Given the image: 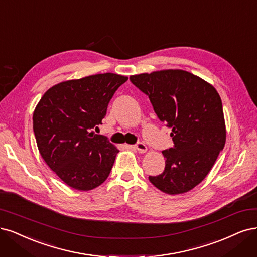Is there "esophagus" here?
I'll return each mask as SVG.
<instances>
[{"instance_id": "34e87169", "label": "esophagus", "mask_w": 257, "mask_h": 257, "mask_svg": "<svg viewBox=\"0 0 257 257\" xmlns=\"http://www.w3.org/2000/svg\"><path fill=\"white\" fill-rule=\"evenodd\" d=\"M139 153H146L147 152V146L143 143H137L134 147Z\"/></svg>"}]
</instances>
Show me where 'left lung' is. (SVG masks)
Here are the masks:
<instances>
[{
  "label": "left lung",
  "mask_w": 257,
  "mask_h": 257,
  "mask_svg": "<svg viewBox=\"0 0 257 257\" xmlns=\"http://www.w3.org/2000/svg\"><path fill=\"white\" fill-rule=\"evenodd\" d=\"M130 79L149 96L158 119L172 131L174 146L163 151L165 170L149 176L150 182L168 194L191 190L205 179L225 145L219 93L204 79L184 70H162Z\"/></svg>",
  "instance_id": "obj_1"
}]
</instances>
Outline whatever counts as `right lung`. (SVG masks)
Wrapping results in <instances>:
<instances>
[{"instance_id":"add662e5","label":"right lung","mask_w":257,"mask_h":257,"mask_svg":"<svg viewBox=\"0 0 257 257\" xmlns=\"http://www.w3.org/2000/svg\"><path fill=\"white\" fill-rule=\"evenodd\" d=\"M126 76L104 73L59 83L42 95L33 114L39 152L58 178L76 190H91L108 178L119 150L94 134Z\"/></svg>"}]
</instances>
